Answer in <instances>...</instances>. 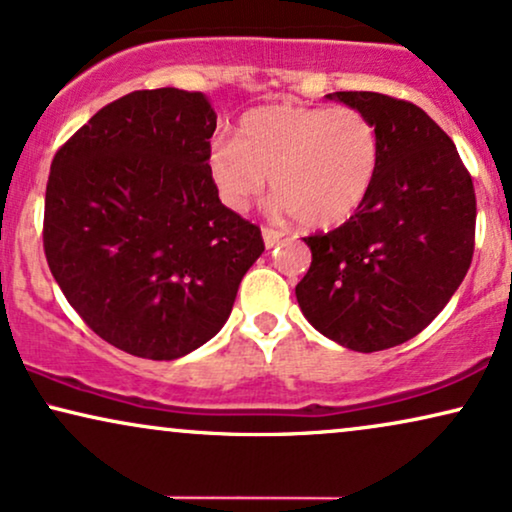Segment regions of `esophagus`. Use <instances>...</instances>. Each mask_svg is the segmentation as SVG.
<instances>
[{
    "mask_svg": "<svg viewBox=\"0 0 512 512\" xmlns=\"http://www.w3.org/2000/svg\"><path fill=\"white\" fill-rule=\"evenodd\" d=\"M261 232H263V242H265V247H268V249L277 247V244H280V240L284 237L282 232H280V230H275V228H263Z\"/></svg>",
    "mask_w": 512,
    "mask_h": 512,
    "instance_id": "esophagus-1",
    "label": "esophagus"
}]
</instances>
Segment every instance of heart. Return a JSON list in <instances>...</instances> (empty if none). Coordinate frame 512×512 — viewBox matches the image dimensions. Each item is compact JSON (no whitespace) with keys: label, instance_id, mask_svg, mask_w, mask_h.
<instances>
[{"label":"heart","instance_id":"obj_1","mask_svg":"<svg viewBox=\"0 0 512 512\" xmlns=\"http://www.w3.org/2000/svg\"><path fill=\"white\" fill-rule=\"evenodd\" d=\"M381 141L364 112L336 105L275 103L249 110L240 134L209 150V174L230 209L265 190L303 228H334L357 214L374 188Z\"/></svg>","mask_w":512,"mask_h":512}]
</instances>
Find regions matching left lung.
Returning a JSON list of instances; mask_svg holds the SVG:
<instances>
[{"instance_id": "8db88e82", "label": "left lung", "mask_w": 512, "mask_h": 512, "mask_svg": "<svg viewBox=\"0 0 512 512\" xmlns=\"http://www.w3.org/2000/svg\"><path fill=\"white\" fill-rule=\"evenodd\" d=\"M329 98L374 122L381 162L355 216L303 237L313 263L296 298L320 334L376 353L426 329L459 289L475 251V188L456 145L418 105L374 91Z\"/></svg>"}]
</instances>
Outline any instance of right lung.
<instances>
[{
  "mask_svg": "<svg viewBox=\"0 0 512 512\" xmlns=\"http://www.w3.org/2000/svg\"><path fill=\"white\" fill-rule=\"evenodd\" d=\"M214 131L199 91H131L51 162L46 263L86 327L129 355L176 360L214 338L265 249L218 199Z\"/></svg>",
  "mask_w": 512,
  "mask_h": 512,
  "instance_id": "obj_1",
  "label": "right lung"
}]
</instances>
